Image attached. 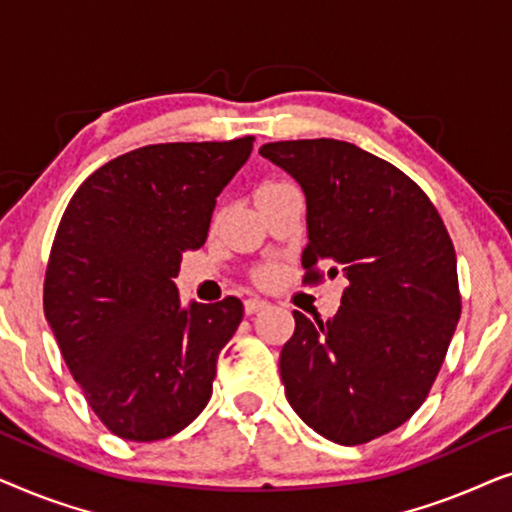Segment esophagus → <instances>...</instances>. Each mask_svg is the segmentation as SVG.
Listing matches in <instances>:
<instances>
[{
    "mask_svg": "<svg viewBox=\"0 0 512 512\" xmlns=\"http://www.w3.org/2000/svg\"><path fill=\"white\" fill-rule=\"evenodd\" d=\"M268 307L270 303H265V300H258V298L244 300V314H247V317H254V314L268 310Z\"/></svg>",
    "mask_w": 512,
    "mask_h": 512,
    "instance_id": "1",
    "label": "esophagus"
}]
</instances>
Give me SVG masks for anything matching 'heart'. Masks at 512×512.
<instances>
[{"label":"heart","mask_w":512,"mask_h":512,"mask_svg":"<svg viewBox=\"0 0 512 512\" xmlns=\"http://www.w3.org/2000/svg\"><path fill=\"white\" fill-rule=\"evenodd\" d=\"M289 188H293L291 184H286V181H277V179H268V181H261L254 188V202L256 207L265 205V202H270L272 198H277L279 193L289 191ZM279 265H258V268L251 270V282H254L256 286H263V289H268V286H272L279 279Z\"/></svg>","instance_id":"heart-1"}]
</instances>
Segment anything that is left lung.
Returning <instances> with one entry per match:
<instances>
[{"label":"left lung","mask_w":512,"mask_h":512,"mask_svg":"<svg viewBox=\"0 0 512 512\" xmlns=\"http://www.w3.org/2000/svg\"><path fill=\"white\" fill-rule=\"evenodd\" d=\"M307 202L303 284L345 272L340 310L312 324L293 312L279 373L291 408L333 443L363 445L415 415L436 382L461 314L457 256L438 209L387 160L340 142L258 149Z\"/></svg>","instance_id":"1"}]
</instances>
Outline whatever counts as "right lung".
Returning a JSON list of instances; mask_svg holds the SVG:
<instances>
[{"label":"right lung","mask_w":512,"mask_h":512,"mask_svg":"<svg viewBox=\"0 0 512 512\" xmlns=\"http://www.w3.org/2000/svg\"><path fill=\"white\" fill-rule=\"evenodd\" d=\"M254 137L149 144L95 170L69 200L44 279V314L100 422L151 443L186 429L212 396L244 307L184 310L181 254L207 240L216 195Z\"/></svg>","instance_id":"1"}]
</instances>
